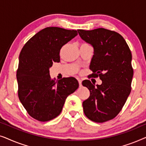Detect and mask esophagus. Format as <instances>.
Segmentation results:
<instances>
[{"label":"esophagus","mask_w":146,"mask_h":146,"mask_svg":"<svg viewBox=\"0 0 146 146\" xmlns=\"http://www.w3.org/2000/svg\"><path fill=\"white\" fill-rule=\"evenodd\" d=\"M78 83H79V86H82V80H81L80 79H78Z\"/></svg>","instance_id":"esophagus-1"}]
</instances>
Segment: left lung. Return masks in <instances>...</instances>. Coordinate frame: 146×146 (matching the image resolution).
Segmentation results:
<instances>
[{
    "label": "left lung",
    "instance_id": "obj_1",
    "mask_svg": "<svg viewBox=\"0 0 146 146\" xmlns=\"http://www.w3.org/2000/svg\"><path fill=\"white\" fill-rule=\"evenodd\" d=\"M78 32L94 50L90 65L93 72L91 76H99L102 81L97 87L88 80L82 82L90 92L82 103L84 112L92 121L105 122L118 114L130 94L133 75L130 49L121 35L115 31L100 28Z\"/></svg>",
    "mask_w": 146,
    "mask_h": 146
}]
</instances>
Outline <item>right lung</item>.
<instances>
[{"instance_id":"1","label":"right lung","mask_w":146,"mask_h":146,"mask_svg":"<svg viewBox=\"0 0 146 146\" xmlns=\"http://www.w3.org/2000/svg\"><path fill=\"white\" fill-rule=\"evenodd\" d=\"M77 35L74 30L47 27L22 48L17 71L18 95L28 113L35 119L47 121L56 117L66 98L79 86L74 77L55 82L49 71L54 62H60L62 47Z\"/></svg>"}]
</instances>
